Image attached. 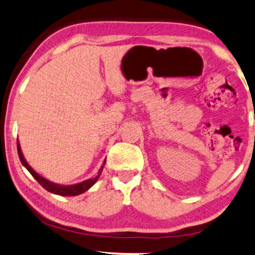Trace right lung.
<instances>
[{
  "mask_svg": "<svg viewBox=\"0 0 255 255\" xmlns=\"http://www.w3.org/2000/svg\"><path fill=\"white\" fill-rule=\"evenodd\" d=\"M17 149H18V155H19L21 164H23L24 167L26 168L27 170L29 171V173H31V175L34 177V178L36 179V182H38L40 185L43 187V189H46L48 192H50V193L58 194V195H63V197H73V195L82 194V193H84V192H86L88 189H91V187L93 186L95 183H97V180H98L99 177H100L102 169H103V167H105V163H106V161L103 162L102 167L100 168V170H99V172H98V176L95 177V178L86 179V180H84V182H82V183L73 184V185H60V184L50 182V180L46 179L45 177L40 176L38 172L33 170L31 165L27 163L26 160H25L23 153H21V148H20L19 141H17Z\"/></svg>",
  "mask_w": 255,
  "mask_h": 255,
  "instance_id": "1",
  "label": "right lung"
}]
</instances>
